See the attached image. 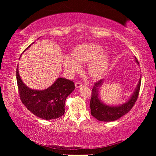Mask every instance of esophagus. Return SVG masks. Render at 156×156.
<instances>
[{
	"mask_svg": "<svg viewBox=\"0 0 156 156\" xmlns=\"http://www.w3.org/2000/svg\"><path fill=\"white\" fill-rule=\"evenodd\" d=\"M75 86L76 88H80V87L83 86V84L80 83V82H76V83H75Z\"/></svg>",
	"mask_w": 156,
	"mask_h": 156,
	"instance_id": "obj_1",
	"label": "esophagus"
}]
</instances>
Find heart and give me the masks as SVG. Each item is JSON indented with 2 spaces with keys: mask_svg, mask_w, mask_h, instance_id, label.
<instances>
[{
  "mask_svg": "<svg viewBox=\"0 0 156 156\" xmlns=\"http://www.w3.org/2000/svg\"><path fill=\"white\" fill-rule=\"evenodd\" d=\"M102 47L95 43H84L76 47L72 56H65L63 65L71 74L79 72L80 64L89 63L88 73L91 78L99 79L105 75L109 67V56L107 53L101 51Z\"/></svg>",
  "mask_w": 156,
  "mask_h": 156,
  "instance_id": "obj_1",
  "label": "heart"
}]
</instances>
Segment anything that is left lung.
Returning a JSON list of instances; mask_svg holds the SVG:
<instances>
[{
	"label": "left lung",
	"mask_w": 156,
	"mask_h": 156,
	"mask_svg": "<svg viewBox=\"0 0 156 156\" xmlns=\"http://www.w3.org/2000/svg\"><path fill=\"white\" fill-rule=\"evenodd\" d=\"M136 62L139 64L138 59L135 57ZM104 80H100L94 84L92 89L91 98L90 100L91 114L96 118L98 120L103 121V122H111L118 120L127 113L130 111L133 105H135L138 99L140 89L141 78H140L139 83L137 84L135 91L131 95L130 98L125 103L120 105L119 106H109L102 102L99 98L98 91L103 83Z\"/></svg>",
	"instance_id": "1"
}]
</instances>
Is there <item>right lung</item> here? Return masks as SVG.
<instances>
[{
  "instance_id": "right-lung-1",
  "label": "right lung",
  "mask_w": 156,
  "mask_h": 156,
  "mask_svg": "<svg viewBox=\"0 0 156 156\" xmlns=\"http://www.w3.org/2000/svg\"><path fill=\"white\" fill-rule=\"evenodd\" d=\"M16 80L21 101L34 115L44 120L56 119L64 115L66 98L75 89L73 80L59 78L44 90L31 89L21 80L18 67Z\"/></svg>"
}]
</instances>
